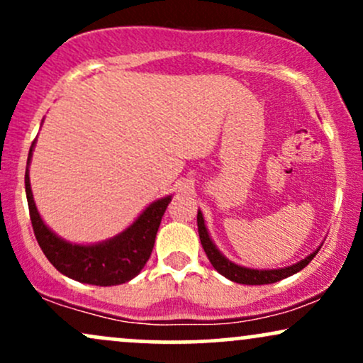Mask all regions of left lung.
I'll return each mask as SVG.
<instances>
[{"mask_svg":"<svg viewBox=\"0 0 363 363\" xmlns=\"http://www.w3.org/2000/svg\"><path fill=\"white\" fill-rule=\"evenodd\" d=\"M198 232H199V239H201V245L205 249L208 259H210L213 268L218 272L220 274H223L225 278L228 280L235 281V283H242V285H268V283H277L283 280V278L291 277L301 269L306 268L309 262L314 259L315 254L319 252V249H315L314 252L309 254L306 259L298 261L297 264H291L289 268H280V269H251V268H244V266L235 264V262L228 261L227 257L223 256L222 252L216 249V245L211 242L210 235H208V230L205 227V220H203L201 211H198Z\"/></svg>","mask_w":363,"mask_h":363,"instance_id":"8db88e82","label":"left lung"}]
</instances>
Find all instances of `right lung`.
Here are the masks:
<instances>
[{"label":"right lung","mask_w":363,"mask_h":363,"mask_svg":"<svg viewBox=\"0 0 363 363\" xmlns=\"http://www.w3.org/2000/svg\"><path fill=\"white\" fill-rule=\"evenodd\" d=\"M34 145L35 140L28 152L27 165L30 164ZM25 193L35 239L49 262L68 278L97 286L121 285L135 278L143 269L153 251L162 216L170 203V196L153 201L131 227L114 239L94 245H78L60 239L43 222L32 196L28 169L25 172Z\"/></svg>","instance_id":"obj_1"}]
</instances>
